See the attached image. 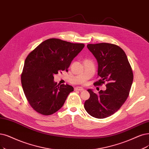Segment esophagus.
Segmentation results:
<instances>
[{"instance_id":"esophagus-1","label":"esophagus","mask_w":149,"mask_h":149,"mask_svg":"<svg viewBox=\"0 0 149 149\" xmlns=\"http://www.w3.org/2000/svg\"><path fill=\"white\" fill-rule=\"evenodd\" d=\"M75 90H78V91H82L84 90V89L83 88H81V87H76L75 88Z\"/></svg>"}]
</instances>
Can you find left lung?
<instances>
[{
	"label": "left lung",
	"mask_w": 149,
	"mask_h": 149,
	"mask_svg": "<svg viewBox=\"0 0 149 149\" xmlns=\"http://www.w3.org/2000/svg\"><path fill=\"white\" fill-rule=\"evenodd\" d=\"M98 64L97 75L101 79L95 85L106 82V90L96 94L88 89L90 96L84 104L86 111L96 118H104L116 112L128 97L133 74L127 56L116 45L107 43L88 44Z\"/></svg>",
	"instance_id": "obj_1"
}]
</instances>
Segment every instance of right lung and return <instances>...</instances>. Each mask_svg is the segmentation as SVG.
Wrapping results in <instances>:
<instances>
[{"label": "right lung", "mask_w": 149, "mask_h": 149, "mask_svg": "<svg viewBox=\"0 0 149 149\" xmlns=\"http://www.w3.org/2000/svg\"><path fill=\"white\" fill-rule=\"evenodd\" d=\"M85 47L58 38L42 42L26 58L21 84L31 107L44 115H52L61 108L74 88L54 81V75L66 70L72 61Z\"/></svg>", "instance_id": "add662e5"}]
</instances>
